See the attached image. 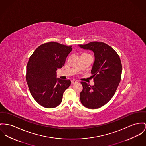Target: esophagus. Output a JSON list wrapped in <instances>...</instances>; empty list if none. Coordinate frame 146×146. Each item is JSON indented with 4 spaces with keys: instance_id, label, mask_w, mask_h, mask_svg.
I'll return each mask as SVG.
<instances>
[{
    "instance_id": "obj_1",
    "label": "esophagus",
    "mask_w": 146,
    "mask_h": 146,
    "mask_svg": "<svg viewBox=\"0 0 146 146\" xmlns=\"http://www.w3.org/2000/svg\"><path fill=\"white\" fill-rule=\"evenodd\" d=\"M78 81L77 80H71V83L72 84H76V83H78Z\"/></svg>"
}]
</instances>
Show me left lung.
<instances>
[{
	"instance_id": "left-lung-1",
	"label": "left lung",
	"mask_w": 146,
	"mask_h": 146,
	"mask_svg": "<svg viewBox=\"0 0 146 146\" xmlns=\"http://www.w3.org/2000/svg\"><path fill=\"white\" fill-rule=\"evenodd\" d=\"M78 46L91 50L95 56L91 71L95 84L90 86L81 82L83 89L80 101L88 108H98L107 104L115 94L121 78V60L115 50L104 42L94 41Z\"/></svg>"
}]
</instances>
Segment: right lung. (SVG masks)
Returning a JSON list of instances; mask_svg holds the SVG:
<instances>
[{
	"label": "right lung",
	"mask_w": 146,
	"mask_h": 146,
	"mask_svg": "<svg viewBox=\"0 0 146 146\" xmlns=\"http://www.w3.org/2000/svg\"><path fill=\"white\" fill-rule=\"evenodd\" d=\"M72 50V46L50 42L39 46L30 57L27 82L31 95L41 106L54 108L61 102L71 81L56 78V71L64 65Z\"/></svg>",
	"instance_id": "1"
}]
</instances>
